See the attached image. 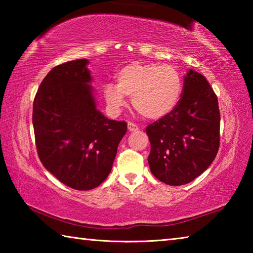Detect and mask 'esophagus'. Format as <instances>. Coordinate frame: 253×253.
Masks as SVG:
<instances>
[{"label":"esophagus","instance_id":"34e87169","mask_svg":"<svg viewBox=\"0 0 253 253\" xmlns=\"http://www.w3.org/2000/svg\"><path fill=\"white\" fill-rule=\"evenodd\" d=\"M128 129H129L130 131H135V130L138 129V126H137L135 123L129 122V123H128Z\"/></svg>","mask_w":253,"mask_h":253}]
</instances>
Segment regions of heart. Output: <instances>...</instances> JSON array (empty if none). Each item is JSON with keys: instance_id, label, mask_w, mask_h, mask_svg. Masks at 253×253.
I'll return each mask as SVG.
<instances>
[{"instance_id": "heart-1", "label": "heart", "mask_w": 253, "mask_h": 253, "mask_svg": "<svg viewBox=\"0 0 253 253\" xmlns=\"http://www.w3.org/2000/svg\"><path fill=\"white\" fill-rule=\"evenodd\" d=\"M182 78L174 67L157 63H130L118 71L117 84L108 83L104 95L119 110L132 97L135 109L146 118H161L175 109L182 95Z\"/></svg>"}]
</instances>
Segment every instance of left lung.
I'll return each instance as SVG.
<instances>
[{"label": "left lung", "mask_w": 253, "mask_h": 253, "mask_svg": "<svg viewBox=\"0 0 253 253\" xmlns=\"http://www.w3.org/2000/svg\"><path fill=\"white\" fill-rule=\"evenodd\" d=\"M220 121L213 88L204 76L190 70L175 109L146 127L154 176L174 186L200 176L219 151Z\"/></svg>", "instance_id": "8db88e82"}]
</instances>
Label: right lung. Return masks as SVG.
Instances as JSON below:
<instances>
[{
  "instance_id": "add662e5",
  "label": "right lung",
  "mask_w": 253,
  "mask_h": 253,
  "mask_svg": "<svg viewBox=\"0 0 253 253\" xmlns=\"http://www.w3.org/2000/svg\"><path fill=\"white\" fill-rule=\"evenodd\" d=\"M88 60H72L51 69L33 101L38 155L44 168L71 188H95L108 176L125 121H111L96 108Z\"/></svg>"
}]
</instances>
